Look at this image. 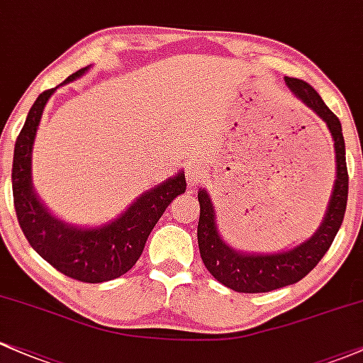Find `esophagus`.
Instances as JSON below:
<instances>
[{"mask_svg":"<svg viewBox=\"0 0 363 363\" xmlns=\"http://www.w3.org/2000/svg\"><path fill=\"white\" fill-rule=\"evenodd\" d=\"M205 165H203L201 162L194 160V162H189L188 169H186V179H188V184L193 188V186H198L200 182L203 181V177H205Z\"/></svg>","mask_w":363,"mask_h":363,"instance_id":"1","label":"esophagus"}]
</instances>
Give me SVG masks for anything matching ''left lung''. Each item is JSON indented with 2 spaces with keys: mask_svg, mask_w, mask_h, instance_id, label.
<instances>
[{
  "mask_svg": "<svg viewBox=\"0 0 363 363\" xmlns=\"http://www.w3.org/2000/svg\"><path fill=\"white\" fill-rule=\"evenodd\" d=\"M286 84L306 106L328 123L336 151V182L330 194L328 213L317 233L289 252L272 255L240 253L229 248L218 236L213 205L205 189L198 191L200 220L198 246L206 270L218 282L238 293H267L301 281L322 260L343 224L348 201V169H346L345 139L341 122L328 108L318 93L305 81L286 77Z\"/></svg>",
  "mask_w": 363,
  "mask_h": 363,
  "instance_id": "left-lung-1",
  "label": "left lung"
}]
</instances>
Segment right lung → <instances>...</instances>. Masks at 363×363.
<instances>
[{"label":"right lung","instance_id":"obj_1","mask_svg":"<svg viewBox=\"0 0 363 363\" xmlns=\"http://www.w3.org/2000/svg\"><path fill=\"white\" fill-rule=\"evenodd\" d=\"M89 67L77 70L63 81H75ZM57 87L41 93L29 110L13 151L11 188L18 225L29 245L50 265L67 277L81 282H105L130 270L145 250V242L167 206L186 191L184 172L146 191L117 220L94 229H79L55 218L34 194L30 184L33 145L48 99Z\"/></svg>","mask_w":363,"mask_h":363}]
</instances>
